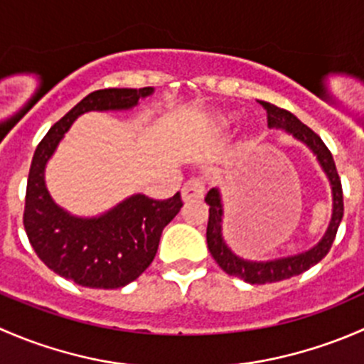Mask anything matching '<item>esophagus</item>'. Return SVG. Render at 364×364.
Segmentation results:
<instances>
[{
	"instance_id": "34e87169",
	"label": "esophagus",
	"mask_w": 364,
	"mask_h": 364,
	"mask_svg": "<svg viewBox=\"0 0 364 364\" xmlns=\"http://www.w3.org/2000/svg\"><path fill=\"white\" fill-rule=\"evenodd\" d=\"M203 196H204V183L200 181V179H196V178L188 179L181 190V197L185 203H188V200L203 199Z\"/></svg>"
}]
</instances>
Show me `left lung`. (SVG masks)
<instances>
[{"label": "left lung", "mask_w": 364, "mask_h": 364, "mask_svg": "<svg viewBox=\"0 0 364 364\" xmlns=\"http://www.w3.org/2000/svg\"><path fill=\"white\" fill-rule=\"evenodd\" d=\"M262 107L267 112V124L269 128H278V130H285L289 135L299 141L301 144L306 146L314 156L317 159L321 165L322 172L328 178L329 186H331V197H333V213L331 220H329L328 230L324 236L318 240L317 245L306 252L296 253V255L278 257V259L269 260H250L243 259V257L236 255L227 241L223 240V203L222 193L218 188H211L205 196V203L209 204V220H208V230H205V240H208V248L211 252L213 259L216 260L220 267L225 271L230 277H237L243 282L252 285H262V284H273V282L287 280V278L296 277V274L304 273L321 262L326 255H328L329 248H331L333 241H335L336 230H338L341 218H343V193H341V183L336 172L335 160L322 139L315 134L314 130L301 123L299 119L289 111L277 107L267 102H260Z\"/></svg>", "instance_id": "1"}]
</instances>
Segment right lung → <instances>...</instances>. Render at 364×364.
Here are the masks:
<instances>
[{"label":"right lung","instance_id":"1","mask_svg":"<svg viewBox=\"0 0 364 364\" xmlns=\"http://www.w3.org/2000/svg\"><path fill=\"white\" fill-rule=\"evenodd\" d=\"M153 91H93L47 132L33 155L26 188V234L40 260L77 285L119 289L137 280L155 259L161 230L181 209V196L178 192L167 200H155L134 193L102 215L77 216L54 203L46 186V167L77 117L91 111H130Z\"/></svg>","mask_w":364,"mask_h":364}]
</instances>
